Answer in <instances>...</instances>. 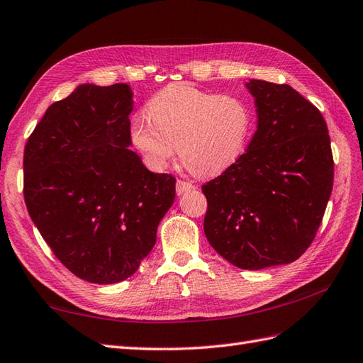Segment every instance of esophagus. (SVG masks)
<instances>
[{"instance_id": "obj_1", "label": "esophagus", "mask_w": 363, "mask_h": 363, "mask_svg": "<svg viewBox=\"0 0 363 363\" xmlns=\"http://www.w3.org/2000/svg\"><path fill=\"white\" fill-rule=\"evenodd\" d=\"M196 189V185L193 182H189V181H182L179 179L178 182H176V193L178 194H184V193H189L191 190Z\"/></svg>"}]
</instances>
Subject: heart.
I'll return each instance as SVG.
<instances>
[{"label":"heart","mask_w":363,"mask_h":363,"mask_svg":"<svg viewBox=\"0 0 363 363\" xmlns=\"http://www.w3.org/2000/svg\"><path fill=\"white\" fill-rule=\"evenodd\" d=\"M147 118L130 124V141L155 170L176 155L198 176H216L239 160L252 133V109L242 97L174 84L146 105Z\"/></svg>","instance_id":"heart-1"}]
</instances>
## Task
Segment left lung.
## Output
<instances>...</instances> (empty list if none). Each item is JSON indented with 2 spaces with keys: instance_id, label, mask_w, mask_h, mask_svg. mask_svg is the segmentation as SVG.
Segmentation results:
<instances>
[{
  "instance_id": "obj_1",
  "label": "left lung",
  "mask_w": 363,
  "mask_h": 363,
  "mask_svg": "<svg viewBox=\"0 0 363 363\" xmlns=\"http://www.w3.org/2000/svg\"><path fill=\"white\" fill-rule=\"evenodd\" d=\"M257 130L246 152L202 185L203 231L240 269L298 260L312 245L333 189L335 162L319 109L286 84L251 80Z\"/></svg>"
}]
</instances>
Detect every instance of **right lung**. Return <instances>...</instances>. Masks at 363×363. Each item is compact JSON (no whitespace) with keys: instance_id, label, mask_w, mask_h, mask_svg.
I'll return each mask as SVG.
<instances>
[{"instance_id":"right-lung-1","label":"right lung","mask_w":363,"mask_h":363,"mask_svg":"<svg viewBox=\"0 0 363 363\" xmlns=\"http://www.w3.org/2000/svg\"><path fill=\"white\" fill-rule=\"evenodd\" d=\"M132 92L80 85L55 101L24 149V199L68 271L94 284L137 272L174 201V176L149 172L132 144Z\"/></svg>"}]
</instances>
